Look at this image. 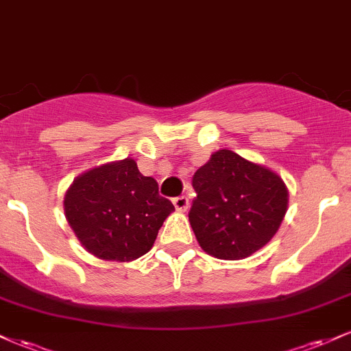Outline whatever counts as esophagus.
I'll return each instance as SVG.
<instances>
[{
	"label": "esophagus",
	"mask_w": 351,
	"mask_h": 351,
	"mask_svg": "<svg viewBox=\"0 0 351 351\" xmlns=\"http://www.w3.org/2000/svg\"><path fill=\"white\" fill-rule=\"evenodd\" d=\"M173 204H175L176 211L184 213L189 208V199L186 198V196H178V198L173 199Z\"/></svg>",
	"instance_id": "1"
}]
</instances>
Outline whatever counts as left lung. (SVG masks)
<instances>
[{"label": "left lung", "instance_id": "obj_1", "mask_svg": "<svg viewBox=\"0 0 351 351\" xmlns=\"http://www.w3.org/2000/svg\"><path fill=\"white\" fill-rule=\"evenodd\" d=\"M189 224L209 256L245 259L279 231L289 206L284 180L264 165L217 150L193 176Z\"/></svg>", "mask_w": 351, "mask_h": 351}]
</instances>
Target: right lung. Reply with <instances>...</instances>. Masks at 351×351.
<instances>
[{
  "label": "right lung",
  "mask_w": 351,
  "mask_h": 351,
  "mask_svg": "<svg viewBox=\"0 0 351 351\" xmlns=\"http://www.w3.org/2000/svg\"><path fill=\"white\" fill-rule=\"evenodd\" d=\"M175 206L134 158L92 168L72 181L64 215L79 243L102 261L130 263L153 247Z\"/></svg>",
  "instance_id": "add662e5"
}]
</instances>
